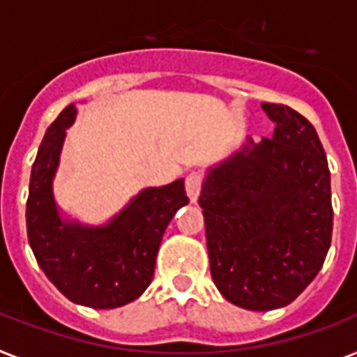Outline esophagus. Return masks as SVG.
I'll list each match as a JSON object with an SVG mask.
<instances>
[{"mask_svg": "<svg viewBox=\"0 0 357 357\" xmlns=\"http://www.w3.org/2000/svg\"><path fill=\"white\" fill-rule=\"evenodd\" d=\"M202 185H204V176H202V174H188L187 179H185V188H187V196L190 198V202H196V199H198Z\"/></svg>", "mask_w": 357, "mask_h": 357, "instance_id": "obj_1", "label": "esophagus"}]
</instances>
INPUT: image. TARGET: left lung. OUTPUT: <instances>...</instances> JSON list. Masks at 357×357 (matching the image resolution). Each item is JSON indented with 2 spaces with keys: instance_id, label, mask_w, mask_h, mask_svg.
I'll return each mask as SVG.
<instances>
[{
  "instance_id": "1",
  "label": "left lung",
  "mask_w": 357,
  "mask_h": 357,
  "mask_svg": "<svg viewBox=\"0 0 357 357\" xmlns=\"http://www.w3.org/2000/svg\"><path fill=\"white\" fill-rule=\"evenodd\" d=\"M273 137L248 143L208 169L204 208L211 275L229 303L268 312L304 291L332 242L326 153L308 119L264 102Z\"/></svg>"
}]
</instances>
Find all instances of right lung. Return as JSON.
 <instances>
[{"instance_id": "1", "label": "right lung", "mask_w": 357, "mask_h": 357, "mask_svg": "<svg viewBox=\"0 0 357 357\" xmlns=\"http://www.w3.org/2000/svg\"><path fill=\"white\" fill-rule=\"evenodd\" d=\"M77 108L69 104L43 135L31 170L27 236L38 266L69 301L98 310L132 303L149 288L165 229L188 204L183 179L144 188L106 225L63 220L53 196L66 130Z\"/></svg>"}]
</instances>
